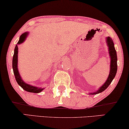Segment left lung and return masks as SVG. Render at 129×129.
<instances>
[{"mask_svg":"<svg viewBox=\"0 0 129 129\" xmlns=\"http://www.w3.org/2000/svg\"><path fill=\"white\" fill-rule=\"evenodd\" d=\"M106 43L107 45V46L109 47V56L110 57V72H109V75L107 78V80L106 82L100 87L98 90H97L95 92L90 93V94H96L98 93H100L103 91L107 89L110 85V84L112 83V80L115 77L117 73V53H116V51L114 48V43L112 39L110 37H107L106 38Z\"/></svg>","mask_w":129,"mask_h":129,"instance_id":"8db88e82","label":"left lung"}]
</instances>
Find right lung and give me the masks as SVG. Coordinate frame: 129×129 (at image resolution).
<instances>
[{"label": "right lung", "instance_id": "1", "mask_svg": "<svg viewBox=\"0 0 129 129\" xmlns=\"http://www.w3.org/2000/svg\"><path fill=\"white\" fill-rule=\"evenodd\" d=\"M29 33L28 32H25L21 35L19 38V40L17 42V43L16 45L15 50H14V54L13 57V60H12V68H13V73L15 75V77L16 80L19 86L24 89L25 91H29L31 93H38L41 92V91L44 89V88L35 87L34 86H31L30 84L26 83L23 80H22V77H21L20 74L19 73L18 68H17V61H18V47L17 45H20V44L23 43V42L26 40L27 38V35Z\"/></svg>", "mask_w": 129, "mask_h": 129}]
</instances>
